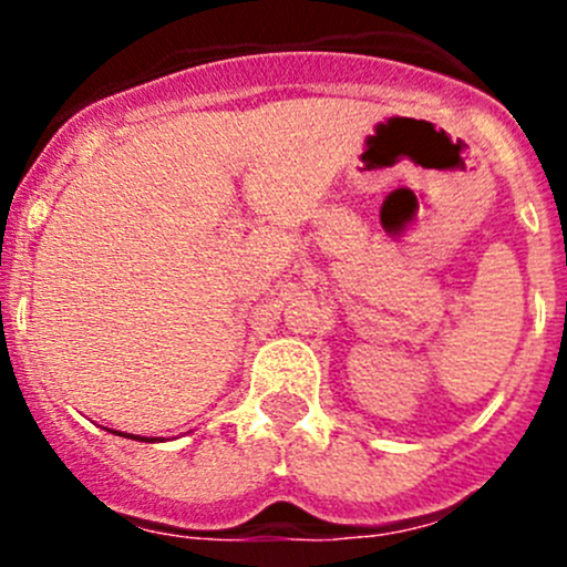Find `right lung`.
<instances>
[{"mask_svg":"<svg viewBox=\"0 0 567 567\" xmlns=\"http://www.w3.org/2000/svg\"><path fill=\"white\" fill-rule=\"evenodd\" d=\"M112 433H117V431H112ZM117 436H120V433H117ZM125 439H140V442H156V439H147V436H131V433H128V436H125Z\"/></svg>","mask_w":567,"mask_h":567,"instance_id":"obj_1","label":"right lung"}]
</instances>
